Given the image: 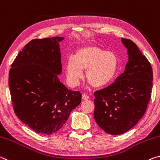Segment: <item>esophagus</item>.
I'll use <instances>...</instances> for the list:
<instances>
[{"instance_id": "obj_1", "label": "esophagus", "mask_w": 160, "mask_h": 160, "mask_svg": "<svg viewBox=\"0 0 160 160\" xmlns=\"http://www.w3.org/2000/svg\"><path fill=\"white\" fill-rule=\"evenodd\" d=\"M89 98V96L88 95H86L85 93H83L82 94V99L83 100H88V99Z\"/></svg>"}]
</instances>
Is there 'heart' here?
Listing matches in <instances>:
<instances>
[{"instance_id":"1","label":"heart","mask_w":160,"mask_h":160,"mask_svg":"<svg viewBox=\"0 0 160 160\" xmlns=\"http://www.w3.org/2000/svg\"><path fill=\"white\" fill-rule=\"evenodd\" d=\"M118 58L112 52L91 44L78 48L65 65L68 83L77 86L86 71V78L93 87L101 88L111 83L118 70Z\"/></svg>"}]
</instances>
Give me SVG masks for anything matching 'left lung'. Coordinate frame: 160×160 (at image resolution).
Here are the masks:
<instances>
[{
  "mask_svg": "<svg viewBox=\"0 0 160 160\" xmlns=\"http://www.w3.org/2000/svg\"><path fill=\"white\" fill-rule=\"evenodd\" d=\"M128 62L122 74L107 87L94 93L96 123L108 134L128 131L142 118L152 90L150 63L132 41L122 38Z\"/></svg>",
  "mask_w": 160,
  "mask_h": 160,
  "instance_id": "1",
  "label": "left lung"
}]
</instances>
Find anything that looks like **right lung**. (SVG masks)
Wrapping results in <instances>:
<instances>
[{
  "mask_svg": "<svg viewBox=\"0 0 160 160\" xmlns=\"http://www.w3.org/2000/svg\"><path fill=\"white\" fill-rule=\"evenodd\" d=\"M61 37L35 39L11 65L8 84L14 112L21 121L42 135L57 132L81 103L79 91L60 82Z\"/></svg>",
  "mask_w": 160,
  "mask_h": 160,
  "instance_id": "right-lung-1",
  "label": "right lung"
}]
</instances>
